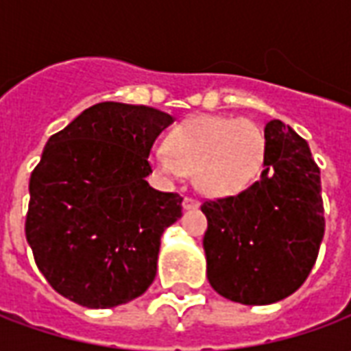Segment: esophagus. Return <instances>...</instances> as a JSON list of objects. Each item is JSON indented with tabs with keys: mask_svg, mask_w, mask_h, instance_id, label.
<instances>
[{
	"mask_svg": "<svg viewBox=\"0 0 351 351\" xmlns=\"http://www.w3.org/2000/svg\"><path fill=\"white\" fill-rule=\"evenodd\" d=\"M182 205H184V208H186V210H190V208H199V205H201V203H199V199L186 195V197H184Z\"/></svg>",
	"mask_w": 351,
	"mask_h": 351,
	"instance_id": "34e87169",
	"label": "esophagus"
}]
</instances>
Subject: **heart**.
Returning a JSON list of instances; mask_svg holds the SVG:
<instances>
[{
  "instance_id": "1",
  "label": "heart",
  "mask_w": 351,
  "mask_h": 351,
  "mask_svg": "<svg viewBox=\"0 0 351 351\" xmlns=\"http://www.w3.org/2000/svg\"><path fill=\"white\" fill-rule=\"evenodd\" d=\"M267 156L265 131L235 116L197 114L169 133L167 148L150 156L161 175L193 173L199 190L216 197L248 190L261 175Z\"/></svg>"
}]
</instances>
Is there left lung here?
Masks as SVG:
<instances>
[{"instance_id":"obj_1","label":"left lung","mask_w":351,"mask_h":351,"mask_svg":"<svg viewBox=\"0 0 351 351\" xmlns=\"http://www.w3.org/2000/svg\"><path fill=\"white\" fill-rule=\"evenodd\" d=\"M267 156L258 182L205 201L203 248L208 282L241 304H271L302 286L324 239L322 180L308 143L289 125H265Z\"/></svg>"}]
</instances>
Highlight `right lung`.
I'll use <instances>...</instances> for the list:
<instances>
[{
  "instance_id": "1",
  "label": "right lung",
  "mask_w": 351,
  "mask_h": 351,
  "mask_svg": "<svg viewBox=\"0 0 351 351\" xmlns=\"http://www.w3.org/2000/svg\"><path fill=\"white\" fill-rule=\"evenodd\" d=\"M173 116L105 101L54 133L29 178L26 239L50 286L86 308L137 299L156 278L178 193L154 190L148 156Z\"/></svg>"
}]
</instances>
